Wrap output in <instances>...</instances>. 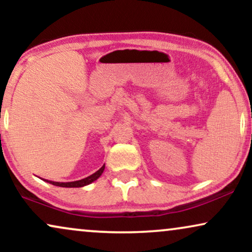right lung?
I'll return each mask as SVG.
<instances>
[{"mask_svg": "<svg viewBox=\"0 0 252 252\" xmlns=\"http://www.w3.org/2000/svg\"><path fill=\"white\" fill-rule=\"evenodd\" d=\"M104 167L105 165H103V166L99 168L98 171H96L94 174L89 175V177L85 178V179H81V180H78V181H71V182H56V181H50V180H44L46 182H49V184L54 185V186H57V187H65V188H79V187H84V186H87L89 184H92V182H94L95 180H97V179L101 177L103 171H104Z\"/></svg>", "mask_w": 252, "mask_h": 252, "instance_id": "add662e5", "label": "right lung"}]
</instances>
